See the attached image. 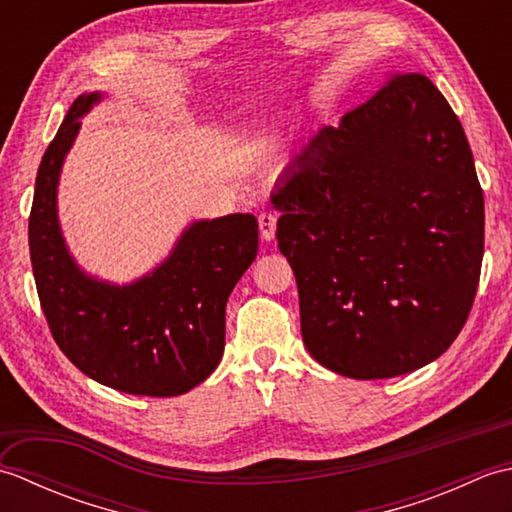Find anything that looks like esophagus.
Returning a JSON list of instances; mask_svg holds the SVG:
<instances>
[{"mask_svg":"<svg viewBox=\"0 0 512 512\" xmlns=\"http://www.w3.org/2000/svg\"><path fill=\"white\" fill-rule=\"evenodd\" d=\"M259 231H262V237L266 239V242H270L277 231V213H273V211L259 213Z\"/></svg>","mask_w":512,"mask_h":512,"instance_id":"obj_1","label":"esophagus"}]
</instances>
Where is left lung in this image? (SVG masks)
Segmentation results:
<instances>
[{
    "label": "left lung",
    "instance_id": "left-lung-1",
    "mask_svg": "<svg viewBox=\"0 0 512 512\" xmlns=\"http://www.w3.org/2000/svg\"><path fill=\"white\" fill-rule=\"evenodd\" d=\"M270 202L314 361L376 380L449 350L480 284L484 195L458 116L427 76H391L321 127Z\"/></svg>",
    "mask_w": 512,
    "mask_h": 512
}]
</instances>
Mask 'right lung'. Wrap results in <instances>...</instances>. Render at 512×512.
<instances>
[{"instance_id":"1","label":"right lung","mask_w":512,"mask_h":512,"mask_svg":"<svg viewBox=\"0 0 512 512\" xmlns=\"http://www.w3.org/2000/svg\"><path fill=\"white\" fill-rule=\"evenodd\" d=\"M81 94L41 158L28 220L30 262L52 339L85 376L136 396H180L211 376L224 352L226 301L255 262L257 220L233 213L193 222L149 275L114 286L76 266L57 217V184L85 114Z\"/></svg>"}]
</instances>
